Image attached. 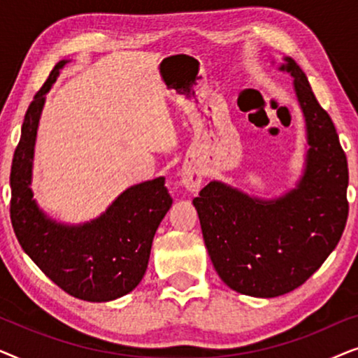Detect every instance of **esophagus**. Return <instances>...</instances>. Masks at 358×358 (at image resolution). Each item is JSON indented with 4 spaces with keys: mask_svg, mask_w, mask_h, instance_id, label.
<instances>
[{
    "mask_svg": "<svg viewBox=\"0 0 358 358\" xmlns=\"http://www.w3.org/2000/svg\"><path fill=\"white\" fill-rule=\"evenodd\" d=\"M180 180H182V185L189 192H197L200 185H202V174L194 168H184L182 173H180Z\"/></svg>",
    "mask_w": 358,
    "mask_h": 358,
    "instance_id": "esophagus-1",
    "label": "esophagus"
}]
</instances>
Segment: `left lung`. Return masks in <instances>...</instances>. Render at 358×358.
<instances>
[{
    "label": "left lung",
    "mask_w": 358,
    "mask_h": 358,
    "mask_svg": "<svg viewBox=\"0 0 358 358\" xmlns=\"http://www.w3.org/2000/svg\"><path fill=\"white\" fill-rule=\"evenodd\" d=\"M308 129V164L298 189L257 200L222 182L194 199L208 256L229 288L259 298L303 285L344 233L349 168L331 117L313 94L305 73L287 58Z\"/></svg>",
    "instance_id": "obj_1"
}]
</instances>
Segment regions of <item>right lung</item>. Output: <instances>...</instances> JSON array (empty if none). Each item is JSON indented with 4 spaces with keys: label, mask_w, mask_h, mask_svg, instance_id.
<instances>
[{
    "label": "right lung",
    "mask_w": 358,
    "mask_h": 358,
    "mask_svg": "<svg viewBox=\"0 0 358 358\" xmlns=\"http://www.w3.org/2000/svg\"><path fill=\"white\" fill-rule=\"evenodd\" d=\"M66 62H58L24 117L11 166V223L27 256L68 295L109 301L134 290L145 275L151 243L173 199L164 178L134 185L109 210L83 227L45 218L32 200L31 168L43 96Z\"/></svg>",
    "instance_id": "obj_1"
}]
</instances>
